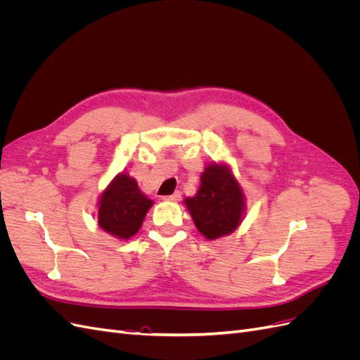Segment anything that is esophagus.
Returning <instances> with one entry per match:
<instances>
[{
  "label": "esophagus",
  "instance_id": "1",
  "mask_svg": "<svg viewBox=\"0 0 360 360\" xmlns=\"http://www.w3.org/2000/svg\"><path fill=\"white\" fill-rule=\"evenodd\" d=\"M181 198V193L180 192H174L172 195H167V197H163L165 201H180Z\"/></svg>",
  "mask_w": 360,
  "mask_h": 360
}]
</instances>
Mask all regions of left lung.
<instances>
[{"label":"left lung","instance_id":"1","mask_svg":"<svg viewBox=\"0 0 360 360\" xmlns=\"http://www.w3.org/2000/svg\"><path fill=\"white\" fill-rule=\"evenodd\" d=\"M195 226L209 240L236 231L246 210L245 193L226 163H210L195 197L184 200Z\"/></svg>","mask_w":360,"mask_h":360}]
</instances>
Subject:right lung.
<instances>
[{
	"label": "right lung",
	"mask_w": 360,
	"mask_h": 360,
	"mask_svg": "<svg viewBox=\"0 0 360 360\" xmlns=\"http://www.w3.org/2000/svg\"><path fill=\"white\" fill-rule=\"evenodd\" d=\"M151 205L153 201L139 191L136 180L120 172L101 193L99 226L120 240H127L139 231Z\"/></svg>",
	"instance_id": "right-lung-1"
}]
</instances>
